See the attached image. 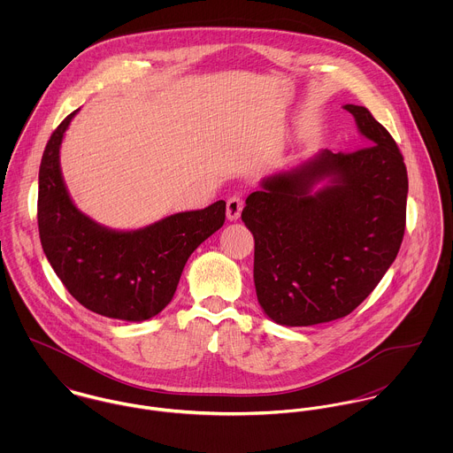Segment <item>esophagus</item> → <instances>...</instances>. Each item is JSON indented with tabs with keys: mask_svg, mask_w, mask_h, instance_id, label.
<instances>
[{
	"mask_svg": "<svg viewBox=\"0 0 453 453\" xmlns=\"http://www.w3.org/2000/svg\"><path fill=\"white\" fill-rule=\"evenodd\" d=\"M242 207H244V198L241 195H234L226 200V218L230 221H237L241 218V212H242Z\"/></svg>",
	"mask_w": 453,
	"mask_h": 453,
	"instance_id": "34e87169",
	"label": "esophagus"
}]
</instances>
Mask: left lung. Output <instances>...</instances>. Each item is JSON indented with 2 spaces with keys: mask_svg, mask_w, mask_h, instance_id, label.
I'll return each instance as SVG.
<instances>
[{
  "mask_svg": "<svg viewBox=\"0 0 453 453\" xmlns=\"http://www.w3.org/2000/svg\"><path fill=\"white\" fill-rule=\"evenodd\" d=\"M365 148L321 150L261 180L242 221L255 237V286L263 312L282 326L349 316L397 257L406 223L403 155L365 106L345 104Z\"/></svg>",
  "mask_w": 453,
  "mask_h": 453,
  "instance_id": "obj_1",
  "label": "left lung"
}]
</instances>
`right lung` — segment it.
<instances>
[{
    "mask_svg": "<svg viewBox=\"0 0 453 453\" xmlns=\"http://www.w3.org/2000/svg\"><path fill=\"white\" fill-rule=\"evenodd\" d=\"M73 111L50 135L40 165L38 230L47 259L71 296L111 319L141 323L173 300L195 250L225 223V200L171 214L139 230H113L71 200L59 151Z\"/></svg>",
    "mask_w": 453,
    "mask_h": 453,
    "instance_id": "add662e5",
    "label": "right lung"
}]
</instances>
